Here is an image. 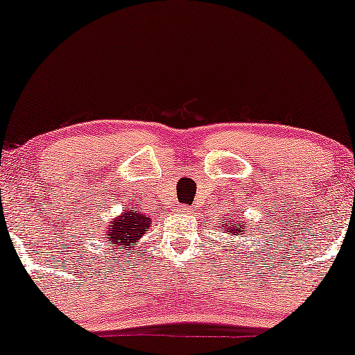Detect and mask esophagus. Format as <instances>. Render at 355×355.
I'll list each match as a JSON object with an SVG mask.
<instances>
[{"mask_svg":"<svg viewBox=\"0 0 355 355\" xmlns=\"http://www.w3.org/2000/svg\"><path fill=\"white\" fill-rule=\"evenodd\" d=\"M184 210H189V208H187V207H186V205H184Z\"/></svg>","mask_w":355,"mask_h":355,"instance_id":"34e87169","label":"esophagus"}]
</instances>
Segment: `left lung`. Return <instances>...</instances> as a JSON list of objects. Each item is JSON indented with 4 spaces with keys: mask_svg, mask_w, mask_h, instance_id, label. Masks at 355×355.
Listing matches in <instances>:
<instances>
[{
    "mask_svg": "<svg viewBox=\"0 0 355 355\" xmlns=\"http://www.w3.org/2000/svg\"><path fill=\"white\" fill-rule=\"evenodd\" d=\"M218 231H225L226 234L231 236H244L247 232L245 225L242 223V218L241 221H234L231 220V218H226V220H223V223H218Z\"/></svg>",
    "mask_w": 355,
    "mask_h": 355,
    "instance_id": "8db88e82",
    "label": "left lung"
}]
</instances>
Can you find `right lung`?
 Returning a JSON list of instances; mask_svg holds the SVG:
<instances>
[{
    "mask_svg": "<svg viewBox=\"0 0 355 355\" xmlns=\"http://www.w3.org/2000/svg\"><path fill=\"white\" fill-rule=\"evenodd\" d=\"M150 225H152V218L140 211V208L123 210V215L110 221L103 241H110L114 249L125 250L129 254L137 247L140 237L145 234V231H148Z\"/></svg>",
    "mask_w": 355,
    "mask_h": 355,
    "instance_id": "1",
    "label": "right lung"
}]
</instances>
